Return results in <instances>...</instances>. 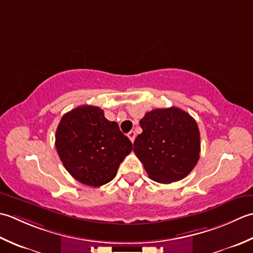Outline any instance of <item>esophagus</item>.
Returning <instances> with one entry per match:
<instances>
[{"mask_svg": "<svg viewBox=\"0 0 253 253\" xmlns=\"http://www.w3.org/2000/svg\"><path fill=\"white\" fill-rule=\"evenodd\" d=\"M127 136H128V138H130V140H131V142L133 143V142H134V140H135L136 134H135V132H134V131H131L130 133L127 134Z\"/></svg>", "mask_w": 253, "mask_h": 253, "instance_id": "obj_1", "label": "esophagus"}]
</instances>
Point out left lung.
Returning <instances> with one entry per match:
<instances>
[{"instance_id":"1","label":"left lung","mask_w":253,"mask_h":253,"mask_svg":"<svg viewBox=\"0 0 253 253\" xmlns=\"http://www.w3.org/2000/svg\"><path fill=\"white\" fill-rule=\"evenodd\" d=\"M143 132L134 153L148 177L171 183L187 177L200 158V131L193 118L177 107L154 109L140 121Z\"/></svg>"}]
</instances>
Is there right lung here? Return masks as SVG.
<instances>
[{
  "label": "right lung",
  "instance_id": "obj_1",
  "mask_svg": "<svg viewBox=\"0 0 253 253\" xmlns=\"http://www.w3.org/2000/svg\"><path fill=\"white\" fill-rule=\"evenodd\" d=\"M55 147L71 176L89 187L110 182L133 148L117 122L107 120L99 107L88 105L62 117Z\"/></svg>",
  "mask_w": 253,
  "mask_h": 253
}]
</instances>
